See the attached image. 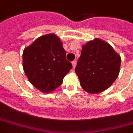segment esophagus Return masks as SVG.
<instances>
[{
  "label": "esophagus",
  "instance_id": "34e87169",
  "mask_svg": "<svg viewBox=\"0 0 133 133\" xmlns=\"http://www.w3.org/2000/svg\"><path fill=\"white\" fill-rule=\"evenodd\" d=\"M76 63H77V61L76 60H74L72 62V65H73V68H75V65H76Z\"/></svg>",
  "mask_w": 133,
  "mask_h": 133
}]
</instances>
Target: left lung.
I'll return each mask as SVG.
<instances>
[{
    "instance_id": "8db88e82",
    "label": "left lung",
    "mask_w": 133,
    "mask_h": 133,
    "mask_svg": "<svg viewBox=\"0 0 133 133\" xmlns=\"http://www.w3.org/2000/svg\"><path fill=\"white\" fill-rule=\"evenodd\" d=\"M121 63L120 56L109 44L95 38L83 46L75 71L85 91L98 93L115 81Z\"/></svg>"
}]
</instances>
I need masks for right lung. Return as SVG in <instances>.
<instances>
[{
  "label": "right lung",
  "mask_w": 133,
  "mask_h": 133,
  "mask_svg": "<svg viewBox=\"0 0 133 133\" xmlns=\"http://www.w3.org/2000/svg\"><path fill=\"white\" fill-rule=\"evenodd\" d=\"M58 37L53 34L38 38L23 52V68L31 83L48 93L61 85L72 69Z\"/></svg>",
  "instance_id": "obj_1"
}]
</instances>
